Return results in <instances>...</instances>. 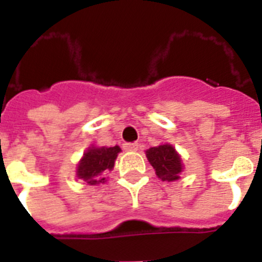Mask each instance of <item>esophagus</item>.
<instances>
[{
  "label": "esophagus",
  "instance_id": "obj_1",
  "mask_svg": "<svg viewBox=\"0 0 262 262\" xmlns=\"http://www.w3.org/2000/svg\"><path fill=\"white\" fill-rule=\"evenodd\" d=\"M138 148V143H124L123 144V149H126V151H136Z\"/></svg>",
  "mask_w": 262,
  "mask_h": 262
}]
</instances>
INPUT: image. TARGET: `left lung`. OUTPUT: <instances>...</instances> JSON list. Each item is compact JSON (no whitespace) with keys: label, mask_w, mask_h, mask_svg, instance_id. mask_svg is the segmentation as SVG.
<instances>
[{"label":"left lung","mask_w":262,"mask_h":262,"mask_svg":"<svg viewBox=\"0 0 262 262\" xmlns=\"http://www.w3.org/2000/svg\"><path fill=\"white\" fill-rule=\"evenodd\" d=\"M147 159L163 181H176L182 170L181 159L170 144L152 147L147 151Z\"/></svg>","instance_id":"8db88e82"}]
</instances>
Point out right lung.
I'll list each match as a JSON object with an SVG mask.
<instances>
[{"instance_id": "add662e5", "label": "right lung", "mask_w": 262, "mask_h": 262, "mask_svg": "<svg viewBox=\"0 0 262 262\" xmlns=\"http://www.w3.org/2000/svg\"><path fill=\"white\" fill-rule=\"evenodd\" d=\"M120 152L118 145L115 147H93L84 154V157L78 164L77 177L84 180L86 184L96 185L105 182V174L107 170L114 168L115 159Z\"/></svg>"}]
</instances>
